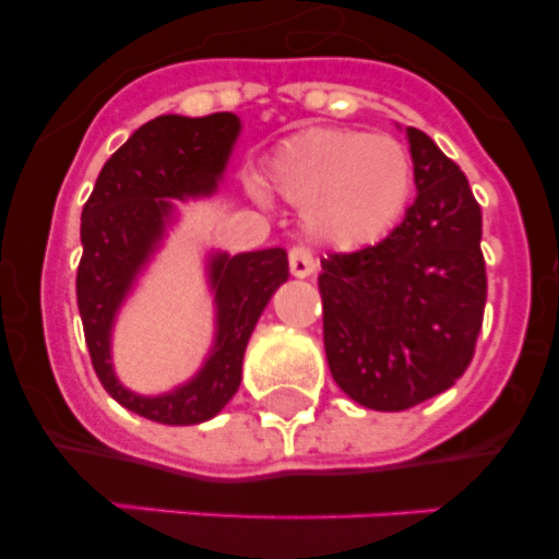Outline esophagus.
I'll use <instances>...</instances> for the list:
<instances>
[{
	"label": "esophagus",
	"mask_w": 559,
	"mask_h": 559,
	"mask_svg": "<svg viewBox=\"0 0 559 559\" xmlns=\"http://www.w3.org/2000/svg\"><path fill=\"white\" fill-rule=\"evenodd\" d=\"M288 263H290V274H294V276H310L316 271L313 251H310L308 246H302V243L290 246Z\"/></svg>",
	"instance_id": "esophagus-1"
}]
</instances>
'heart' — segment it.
<instances>
[{
  "label": "heart",
  "mask_w": 559,
  "mask_h": 559,
  "mask_svg": "<svg viewBox=\"0 0 559 559\" xmlns=\"http://www.w3.org/2000/svg\"><path fill=\"white\" fill-rule=\"evenodd\" d=\"M269 192L302 206L305 229L335 249L378 243L397 226L414 187V162L389 133L308 128L276 147Z\"/></svg>",
  "instance_id": "heart-1"
}]
</instances>
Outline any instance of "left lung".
I'll use <instances>...</instances> for the list:
<instances>
[{"mask_svg":"<svg viewBox=\"0 0 559 559\" xmlns=\"http://www.w3.org/2000/svg\"><path fill=\"white\" fill-rule=\"evenodd\" d=\"M417 199L380 243L322 260L324 353L360 406L403 412L471 367L487 302L481 206L464 173L408 128Z\"/></svg>","mask_w":559,"mask_h":559,"instance_id":"1","label":"left lung"}]
</instances>
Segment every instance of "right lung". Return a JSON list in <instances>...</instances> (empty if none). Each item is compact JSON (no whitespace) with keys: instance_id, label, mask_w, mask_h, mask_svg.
<instances>
[{"instance_id":"obj_1","label":"right lung","mask_w":559,"mask_h":559,"mask_svg":"<svg viewBox=\"0 0 559 559\" xmlns=\"http://www.w3.org/2000/svg\"><path fill=\"white\" fill-rule=\"evenodd\" d=\"M237 128L240 122L229 111L210 117H156L111 153L83 204V254L75 288L88 358L103 389L120 406L165 426L204 423L235 397L251 330L271 294L288 280L285 249L215 257L212 285L218 299V341L199 378L165 397H140L114 378L108 330L133 274L159 240L170 212V201L165 199L215 190Z\"/></svg>"}]
</instances>
